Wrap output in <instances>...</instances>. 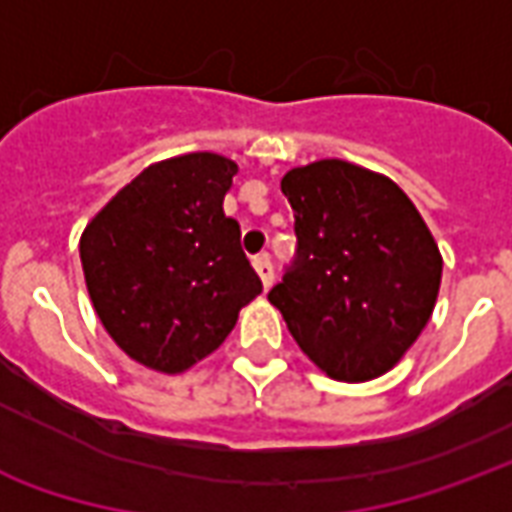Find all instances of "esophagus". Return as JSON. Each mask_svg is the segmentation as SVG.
Returning <instances> with one entry per match:
<instances>
[{
    "instance_id": "1",
    "label": "esophagus",
    "mask_w": 512,
    "mask_h": 512,
    "mask_svg": "<svg viewBox=\"0 0 512 512\" xmlns=\"http://www.w3.org/2000/svg\"><path fill=\"white\" fill-rule=\"evenodd\" d=\"M252 266H255L257 277H260V282H263V288H271V282H274V266H271V260H268L266 255H260L252 260Z\"/></svg>"
}]
</instances>
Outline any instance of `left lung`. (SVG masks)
<instances>
[{
	"instance_id": "obj_1",
	"label": "left lung",
	"mask_w": 512,
	"mask_h": 512,
	"mask_svg": "<svg viewBox=\"0 0 512 512\" xmlns=\"http://www.w3.org/2000/svg\"><path fill=\"white\" fill-rule=\"evenodd\" d=\"M299 257L271 288L293 340L334 381L384 376L428 326L441 252L395 180L340 158L282 178Z\"/></svg>"
}]
</instances>
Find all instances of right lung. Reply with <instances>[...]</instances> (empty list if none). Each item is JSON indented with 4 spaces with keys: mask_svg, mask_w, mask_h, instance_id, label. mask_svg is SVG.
I'll list each match as a JSON object with an SVG mask.
<instances>
[{
    "mask_svg": "<svg viewBox=\"0 0 512 512\" xmlns=\"http://www.w3.org/2000/svg\"><path fill=\"white\" fill-rule=\"evenodd\" d=\"M238 164L186 153L145 167L87 222L84 282L109 337L147 370L178 376L211 356L260 296L224 216Z\"/></svg>",
    "mask_w": 512,
    "mask_h": 512,
    "instance_id": "obj_1",
    "label": "right lung"
}]
</instances>
